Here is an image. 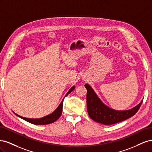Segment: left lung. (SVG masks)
<instances>
[{
	"label": "left lung",
	"mask_w": 152,
	"mask_h": 152,
	"mask_svg": "<svg viewBox=\"0 0 152 152\" xmlns=\"http://www.w3.org/2000/svg\"><path fill=\"white\" fill-rule=\"evenodd\" d=\"M84 86L87 89V108L89 116L94 121L104 125H112L134 115L142 102V100L129 110H116L106 105L89 84H86Z\"/></svg>",
	"instance_id": "8db88e82"
}]
</instances>
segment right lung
I'll return each mask as SVG.
<instances>
[{
    "instance_id": "right-lung-1",
    "label": "right lung",
    "mask_w": 152,
    "mask_h": 152,
    "mask_svg": "<svg viewBox=\"0 0 152 152\" xmlns=\"http://www.w3.org/2000/svg\"><path fill=\"white\" fill-rule=\"evenodd\" d=\"M75 86H72L71 88L69 89V91H68V93L66 94L65 98L66 97V96L68 95V94H70V93L75 89ZM63 100L64 99L61 101V102L60 103V104H59L58 107H57V108L54 110L53 112H52L51 113H50L48 115L43 117L42 118H26V117H23L22 116L19 115L17 113H15L13 111L12 112L15 113L16 116L20 117L21 118L23 119V120L28 122L31 124H35V125H46V124H49L54 122L55 121H56L60 117V116L61 115L62 113V111H63Z\"/></svg>"
}]
</instances>
